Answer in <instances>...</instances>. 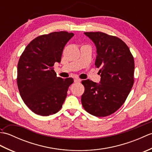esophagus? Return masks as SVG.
I'll return each mask as SVG.
<instances>
[{
  "mask_svg": "<svg viewBox=\"0 0 152 152\" xmlns=\"http://www.w3.org/2000/svg\"><path fill=\"white\" fill-rule=\"evenodd\" d=\"M74 82H76V83H77V82H81V80H80V78H75L74 79Z\"/></svg>",
  "mask_w": 152,
  "mask_h": 152,
  "instance_id": "34e87169",
  "label": "esophagus"
}]
</instances>
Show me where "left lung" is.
Masks as SVG:
<instances>
[{
    "label": "left lung",
    "mask_w": 152,
    "mask_h": 152,
    "mask_svg": "<svg viewBox=\"0 0 152 152\" xmlns=\"http://www.w3.org/2000/svg\"><path fill=\"white\" fill-rule=\"evenodd\" d=\"M84 34L96 46L95 64L100 69L101 81L83 80L82 104L90 114L105 117L117 111L129 94L134 83V58L120 38L101 32Z\"/></svg>",
    "instance_id": "8db88e82"
}]
</instances>
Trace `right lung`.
<instances>
[{
  "label": "right lung",
  "instance_id": "add662e5",
  "mask_svg": "<svg viewBox=\"0 0 152 152\" xmlns=\"http://www.w3.org/2000/svg\"><path fill=\"white\" fill-rule=\"evenodd\" d=\"M73 33L53 32L34 38L25 48L18 64L17 83L19 93L28 108L47 116L62 107L72 78H61L53 70L60 63L64 46Z\"/></svg>",
  "mask_w": 152,
  "mask_h": 152
}]
</instances>
